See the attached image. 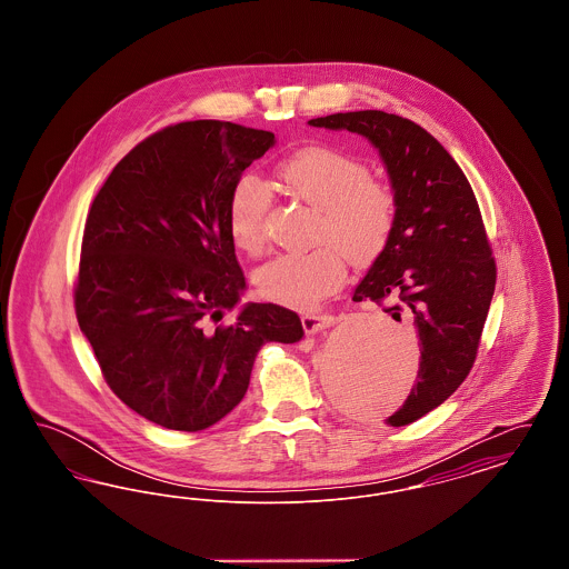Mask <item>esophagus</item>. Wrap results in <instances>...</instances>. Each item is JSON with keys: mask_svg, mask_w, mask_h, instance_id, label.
I'll return each mask as SVG.
<instances>
[{"mask_svg": "<svg viewBox=\"0 0 569 569\" xmlns=\"http://www.w3.org/2000/svg\"><path fill=\"white\" fill-rule=\"evenodd\" d=\"M300 320H302V328H305L307 335H316V332H320L322 328H328V326H332L337 322L335 316H330V313H318V311H307V313H302Z\"/></svg>", "mask_w": 569, "mask_h": 569, "instance_id": "obj_1", "label": "esophagus"}]
</instances>
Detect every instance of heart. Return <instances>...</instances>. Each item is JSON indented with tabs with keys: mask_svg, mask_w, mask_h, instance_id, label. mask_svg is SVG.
<instances>
[{
	"mask_svg": "<svg viewBox=\"0 0 569 569\" xmlns=\"http://www.w3.org/2000/svg\"><path fill=\"white\" fill-rule=\"evenodd\" d=\"M286 190L318 209V249L283 253L256 272L260 295L288 307H311L346 281V257L353 264L376 260L388 243L397 200L392 190L369 177V166L341 149L313 144L298 149L277 166ZM271 191L253 174H243L230 193L228 228L232 243L256 256L267 232Z\"/></svg>",
	"mask_w": 569,
	"mask_h": 569,
	"instance_id": "heart-1",
	"label": "heart"
}]
</instances>
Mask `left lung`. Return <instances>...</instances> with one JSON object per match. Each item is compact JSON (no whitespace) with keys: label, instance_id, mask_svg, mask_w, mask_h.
<instances>
[{"label":"left lung","instance_id":"1","mask_svg":"<svg viewBox=\"0 0 569 569\" xmlns=\"http://www.w3.org/2000/svg\"><path fill=\"white\" fill-rule=\"evenodd\" d=\"M309 126L369 138L397 200L395 228L353 300H373L420 339L418 379L386 425L406 427L441 406L469 376L497 267L478 200L452 156L418 123L383 110L337 112Z\"/></svg>","mask_w":569,"mask_h":569}]
</instances>
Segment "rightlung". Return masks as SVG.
<instances>
[{"label": "right lung", "instance_id": "1", "mask_svg": "<svg viewBox=\"0 0 569 569\" xmlns=\"http://www.w3.org/2000/svg\"><path fill=\"white\" fill-rule=\"evenodd\" d=\"M274 134L230 121L168 126L112 168L82 232L77 320L110 390L142 418L196 433L228 416L269 341L297 343L295 311L247 302L228 228L244 168Z\"/></svg>", "mask_w": 569, "mask_h": 569}]
</instances>
